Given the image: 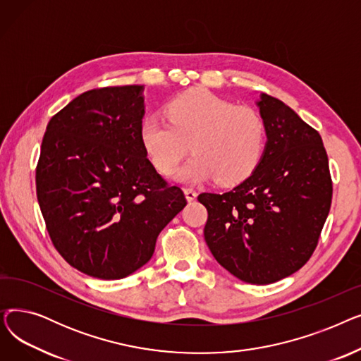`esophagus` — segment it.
<instances>
[{
  "mask_svg": "<svg viewBox=\"0 0 361 361\" xmlns=\"http://www.w3.org/2000/svg\"><path fill=\"white\" fill-rule=\"evenodd\" d=\"M184 195H185V199H187L188 202L195 200L196 196H197L196 190H195V188H192V187H185V188H184Z\"/></svg>",
  "mask_w": 361,
  "mask_h": 361,
  "instance_id": "esophagus-1",
  "label": "esophagus"
}]
</instances>
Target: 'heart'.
<instances>
[{
    "mask_svg": "<svg viewBox=\"0 0 361 361\" xmlns=\"http://www.w3.org/2000/svg\"><path fill=\"white\" fill-rule=\"evenodd\" d=\"M164 112L166 121L147 117L140 127L143 147L161 174H173L190 147L195 157L178 173L184 181L215 177L219 185H234L257 168L268 137L257 109L195 89L171 99Z\"/></svg>",
    "mask_w": 361,
    "mask_h": 361,
    "instance_id": "heart-1",
    "label": "heart"
}]
</instances>
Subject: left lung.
<instances>
[{
  "mask_svg": "<svg viewBox=\"0 0 361 361\" xmlns=\"http://www.w3.org/2000/svg\"><path fill=\"white\" fill-rule=\"evenodd\" d=\"M268 143L253 171L233 190L202 193L204 240L221 267L238 279L272 283L312 257L332 202L322 137L282 101H259Z\"/></svg>",
  "mask_w": 361,
  "mask_h": 361,
  "instance_id": "1",
  "label": "left lung"
}]
</instances>
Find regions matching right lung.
<instances>
[{
    "label": "right lung",
    "instance_id": "1",
    "mask_svg": "<svg viewBox=\"0 0 361 361\" xmlns=\"http://www.w3.org/2000/svg\"><path fill=\"white\" fill-rule=\"evenodd\" d=\"M142 86L87 90L49 120L36 196L54 247L78 271L124 278L147 263L159 233L187 204L140 139Z\"/></svg>",
    "mask_w": 361,
    "mask_h": 361
}]
</instances>
